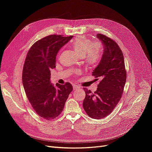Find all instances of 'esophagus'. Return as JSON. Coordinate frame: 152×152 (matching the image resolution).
<instances>
[{
    "mask_svg": "<svg viewBox=\"0 0 152 152\" xmlns=\"http://www.w3.org/2000/svg\"><path fill=\"white\" fill-rule=\"evenodd\" d=\"M78 89H80V87H78L77 86H76V85H73V90L74 91H76V90H78Z\"/></svg>",
    "mask_w": 152,
    "mask_h": 152,
    "instance_id": "34e87169",
    "label": "esophagus"
}]
</instances>
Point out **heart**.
I'll return each mask as SVG.
<instances>
[{"label": "heart", "instance_id": "1", "mask_svg": "<svg viewBox=\"0 0 152 152\" xmlns=\"http://www.w3.org/2000/svg\"><path fill=\"white\" fill-rule=\"evenodd\" d=\"M71 47L79 56L84 58L88 67L96 66L102 58L101 45L97 42H92L84 36H79L74 39L71 43Z\"/></svg>", "mask_w": 152, "mask_h": 152}]
</instances>
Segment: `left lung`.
Wrapping results in <instances>:
<instances>
[{
	"label": "left lung",
	"instance_id": "1",
	"mask_svg": "<svg viewBox=\"0 0 152 152\" xmlns=\"http://www.w3.org/2000/svg\"><path fill=\"white\" fill-rule=\"evenodd\" d=\"M96 36L104 46V52L92 75L100 83L94 93L84 88L86 97L83 105L90 117L101 119L109 115L119 102L127 75L124 55L117 43L102 34Z\"/></svg>",
	"mask_w": 152,
	"mask_h": 152
}]
</instances>
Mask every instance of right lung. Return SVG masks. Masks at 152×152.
Returning <instances> with one entry per match:
<instances>
[{"label":"right lung","instance_id":"right-lung-1","mask_svg":"<svg viewBox=\"0 0 152 152\" xmlns=\"http://www.w3.org/2000/svg\"><path fill=\"white\" fill-rule=\"evenodd\" d=\"M72 37H45L31 46L25 58L22 72L25 92L35 113L46 120L55 119L61 113L72 91L69 83L54 86L50 81L58 52Z\"/></svg>","mask_w":152,"mask_h":152}]
</instances>
